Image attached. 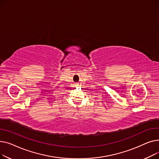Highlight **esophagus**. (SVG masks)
I'll use <instances>...</instances> for the list:
<instances>
[{"mask_svg":"<svg viewBox=\"0 0 159 159\" xmlns=\"http://www.w3.org/2000/svg\"><path fill=\"white\" fill-rule=\"evenodd\" d=\"M75 85H76V86H79V84L78 83H75Z\"/></svg>","mask_w":159,"mask_h":159,"instance_id":"obj_1","label":"esophagus"}]
</instances>
